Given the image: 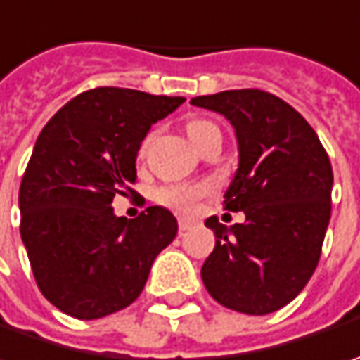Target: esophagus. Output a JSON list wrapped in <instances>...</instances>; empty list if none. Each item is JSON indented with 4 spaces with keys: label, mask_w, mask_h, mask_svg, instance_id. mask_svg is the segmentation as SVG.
Instances as JSON below:
<instances>
[{
    "label": "esophagus",
    "mask_w": 360,
    "mask_h": 360,
    "mask_svg": "<svg viewBox=\"0 0 360 360\" xmlns=\"http://www.w3.org/2000/svg\"><path fill=\"white\" fill-rule=\"evenodd\" d=\"M191 226H193V221H191V219H187V217H179V231H187Z\"/></svg>",
    "instance_id": "34e87169"
}]
</instances>
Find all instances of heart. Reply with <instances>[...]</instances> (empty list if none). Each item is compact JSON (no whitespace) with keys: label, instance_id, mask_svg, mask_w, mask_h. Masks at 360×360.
<instances>
[{"label":"heart","instance_id":"obj_1","mask_svg":"<svg viewBox=\"0 0 360 360\" xmlns=\"http://www.w3.org/2000/svg\"><path fill=\"white\" fill-rule=\"evenodd\" d=\"M211 127H215L210 120H191L187 124V134L189 139H195L197 134H201L203 131H207ZM147 143H143L141 147V157L145 155L147 149ZM210 193V185H201V183H169L163 185L155 191V199L165 205V207H171V210L177 211H193L195 205L199 203L201 197H205Z\"/></svg>","mask_w":360,"mask_h":360}]
</instances>
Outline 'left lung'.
Here are the masks:
<instances>
[{
    "label": "left lung",
    "mask_w": 360,
    "mask_h": 360,
    "mask_svg": "<svg viewBox=\"0 0 360 360\" xmlns=\"http://www.w3.org/2000/svg\"><path fill=\"white\" fill-rule=\"evenodd\" d=\"M231 122L240 165L226 210L245 221L205 226L215 248L201 268L213 300L243 314H270L292 302L321 259L330 221L333 167L314 129L288 102L258 88L191 98Z\"/></svg>",
    "instance_id": "1"
}]
</instances>
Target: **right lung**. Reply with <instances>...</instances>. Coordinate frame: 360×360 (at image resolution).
I'll return each mask as SVG.
<instances>
[{
    "label": "right lung",
    "instance_id": "1",
    "mask_svg": "<svg viewBox=\"0 0 360 360\" xmlns=\"http://www.w3.org/2000/svg\"><path fill=\"white\" fill-rule=\"evenodd\" d=\"M183 102L92 88L41 129L20 185V231L39 292L58 310L94 321L133 304L175 240L169 210L153 205L127 219L115 215L112 199L134 193L143 139Z\"/></svg>",
    "mask_w": 360,
    "mask_h": 360
}]
</instances>
